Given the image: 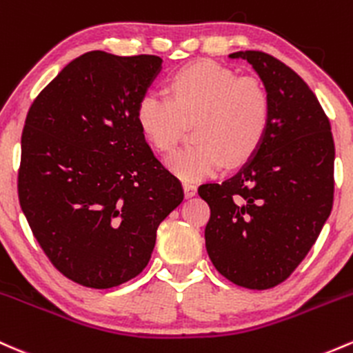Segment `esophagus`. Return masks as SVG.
<instances>
[{"label": "esophagus", "mask_w": 353, "mask_h": 353, "mask_svg": "<svg viewBox=\"0 0 353 353\" xmlns=\"http://www.w3.org/2000/svg\"><path fill=\"white\" fill-rule=\"evenodd\" d=\"M196 192H197V185L194 183H184V194H185V197L196 196Z\"/></svg>", "instance_id": "esophagus-1"}]
</instances>
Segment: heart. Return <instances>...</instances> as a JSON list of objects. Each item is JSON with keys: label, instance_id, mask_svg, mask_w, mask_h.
Instances as JSON below:
<instances>
[{"label": "heart", "instance_id": "1", "mask_svg": "<svg viewBox=\"0 0 353 353\" xmlns=\"http://www.w3.org/2000/svg\"><path fill=\"white\" fill-rule=\"evenodd\" d=\"M135 119L159 152H170L185 125L194 123L197 142L174 152L168 165L183 179H201L219 172L226 162L231 168L243 165L258 152L270 129L271 102L256 80L199 60L170 75L169 95H142Z\"/></svg>", "mask_w": 353, "mask_h": 353}]
</instances>
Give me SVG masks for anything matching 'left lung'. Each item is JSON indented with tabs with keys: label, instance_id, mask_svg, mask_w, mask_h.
Returning <instances> with one entry per match:
<instances>
[{
	"label": "left lung",
	"instance_id": "obj_1",
	"mask_svg": "<svg viewBox=\"0 0 353 353\" xmlns=\"http://www.w3.org/2000/svg\"><path fill=\"white\" fill-rule=\"evenodd\" d=\"M230 57L246 60L261 77L271 120L245 168L197 189L211 209L204 238L224 278L243 288L268 290L296 270L330 216L335 144L330 120L298 73L254 50Z\"/></svg>",
	"mask_w": 353,
	"mask_h": 353
}]
</instances>
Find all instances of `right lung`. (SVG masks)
Returning <instances> with one entry per match:
<instances>
[{"label":"right lung","mask_w":353,"mask_h":353,"mask_svg":"<svg viewBox=\"0 0 353 353\" xmlns=\"http://www.w3.org/2000/svg\"><path fill=\"white\" fill-rule=\"evenodd\" d=\"M161 63L156 55L83 53L26 114L19 206L52 265L87 288L137 276L159 224L184 199L135 119Z\"/></svg>","instance_id":"add662e5"}]
</instances>
